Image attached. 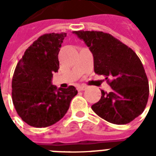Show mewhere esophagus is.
<instances>
[{"label":"esophagus","instance_id":"obj_1","mask_svg":"<svg viewBox=\"0 0 156 156\" xmlns=\"http://www.w3.org/2000/svg\"><path fill=\"white\" fill-rule=\"evenodd\" d=\"M87 86H85V85H80V86H78V91H83V90H86L87 89Z\"/></svg>","mask_w":156,"mask_h":156}]
</instances>
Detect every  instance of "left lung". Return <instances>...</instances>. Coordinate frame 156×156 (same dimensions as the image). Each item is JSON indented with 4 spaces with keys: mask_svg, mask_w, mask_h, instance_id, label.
Wrapping results in <instances>:
<instances>
[{
    "mask_svg": "<svg viewBox=\"0 0 156 156\" xmlns=\"http://www.w3.org/2000/svg\"><path fill=\"white\" fill-rule=\"evenodd\" d=\"M94 56V72L112 78V90H101L92 106L95 114L115 124H126L140 115L149 98V83L142 62L131 48L113 36L97 31L73 32Z\"/></svg>",
    "mask_w": 156,
    "mask_h": 156,
    "instance_id": "left-lung-1",
    "label": "left lung"
}]
</instances>
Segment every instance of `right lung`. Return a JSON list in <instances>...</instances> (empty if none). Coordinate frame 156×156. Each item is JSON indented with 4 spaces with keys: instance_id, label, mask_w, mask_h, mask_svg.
I'll return each instance as SVG.
<instances>
[{
    "instance_id": "add662e5",
    "label": "right lung",
    "mask_w": 156,
    "mask_h": 156,
    "mask_svg": "<svg viewBox=\"0 0 156 156\" xmlns=\"http://www.w3.org/2000/svg\"><path fill=\"white\" fill-rule=\"evenodd\" d=\"M66 36L65 32L41 36L26 50L14 72L13 105L22 120L33 127H48L60 120L78 94L73 86L62 88L51 83Z\"/></svg>"
}]
</instances>
